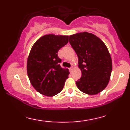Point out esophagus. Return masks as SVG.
<instances>
[{
	"label": "esophagus",
	"instance_id": "esophagus-1",
	"mask_svg": "<svg viewBox=\"0 0 130 130\" xmlns=\"http://www.w3.org/2000/svg\"><path fill=\"white\" fill-rule=\"evenodd\" d=\"M73 69V67H71V68H70V71H72Z\"/></svg>",
	"mask_w": 130,
	"mask_h": 130
}]
</instances>
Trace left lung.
<instances>
[{"label":"left lung","mask_w":130,"mask_h":130,"mask_svg":"<svg viewBox=\"0 0 130 130\" xmlns=\"http://www.w3.org/2000/svg\"><path fill=\"white\" fill-rule=\"evenodd\" d=\"M69 42L78 57L81 77L76 82L81 92L96 95L106 87L112 72V59L106 46L96 35L80 32L70 35Z\"/></svg>","instance_id":"1"}]
</instances>
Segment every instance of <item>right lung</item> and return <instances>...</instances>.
Masks as SVG:
<instances>
[{"label": "right lung", "mask_w": 130, "mask_h": 130, "mask_svg": "<svg viewBox=\"0 0 130 130\" xmlns=\"http://www.w3.org/2000/svg\"><path fill=\"white\" fill-rule=\"evenodd\" d=\"M68 42V36L49 34L40 37L31 48L27 61L30 82L37 92L53 96L63 89L69 70L60 67L57 53Z\"/></svg>", "instance_id": "obj_1"}]
</instances>
